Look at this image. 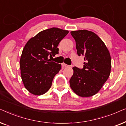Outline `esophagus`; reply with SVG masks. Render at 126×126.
I'll return each instance as SVG.
<instances>
[{"label":"esophagus","mask_w":126,"mask_h":126,"mask_svg":"<svg viewBox=\"0 0 126 126\" xmlns=\"http://www.w3.org/2000/svg\"><path fill=\"white\" fill-rule=\"evenodd\" d=\"M62 65H63V67H65V68H67V67L69 66V65H66V63H62Z\"/></svg>","instance_id":"1"}]
</instances>
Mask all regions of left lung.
<instances>
[{"mask_svg":"<svg viewBox=\"0 0 126 126\" xmlns=\"http://www.w3.org/2000/svg\"><path fill=\"white\" fill-rule=\"evenodd\" d=\"M76 41L78 56H84L82 69L73 67L70 86L81 97H90L97 94L111 73V58L103 41L94 32L87 30L70 32Z\"/></svg>","mask_w":126,"mask_h":126,"instance_id":"obj_1","label":"left lung"}]
</instances>
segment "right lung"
Returning <instances> with one entry per match:
<instances>
[{"label":"right lung","instance_id":"add662e5","mask_svg":"<svg viewBox=\"0 0 126 126\" xmlns=\"http://www.w3.org/2000/svg\"><path fill=\"white\" fill-rule=\"evenodd\" d=\"M68 32L53 27L39 32L26 43L20 59V74L24 86L31 94L41 95L50 88L61 65L50 61L48 56L58 54V44Z\"/></svg>","mask_w":126,"mask_h":126}]
</instances>
